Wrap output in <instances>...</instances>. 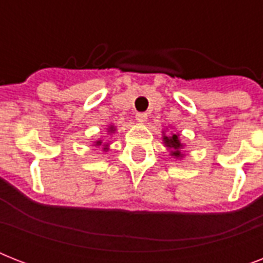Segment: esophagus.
<instances>
[{
    "mask_svg": "<svg viewBox=\"0 0 263 263\" xmlns=\"http://www.w3.org/2000/svg\"><path fill=\"white\" fill-rule=\"evenodd\" d=\"M136 120L139 121V123H144L146 120H147V115L146 113H143V111H139V113H136Z\"/></svg>",
    "mask_w": 263,
    "mask_h": 263,
    "instance_id": "obj_1",
    "label": "esophagus"
}]
</instances>
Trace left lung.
Wrapping results in <instances>:
<instances>
[{
  "label": "left lung",
  "mask_w": 263,
  "mask_h": 263,
  "mask_svg": "<svg viewBox=\"0 0 263 263\" xmlns=\"http://www.w3.org/2000/svg\"><path fill=\"white\" fill-rule=\"evenodd\" d=\"M164 139H165V143H166V146L175 150V153H173V156L179 157L180 156L179 148L181 147V144H180L179 138H177V135H173V136H171V138H168V136H165Z\"/></svg>",
  "instance_id": "1"
}]
</instances>
